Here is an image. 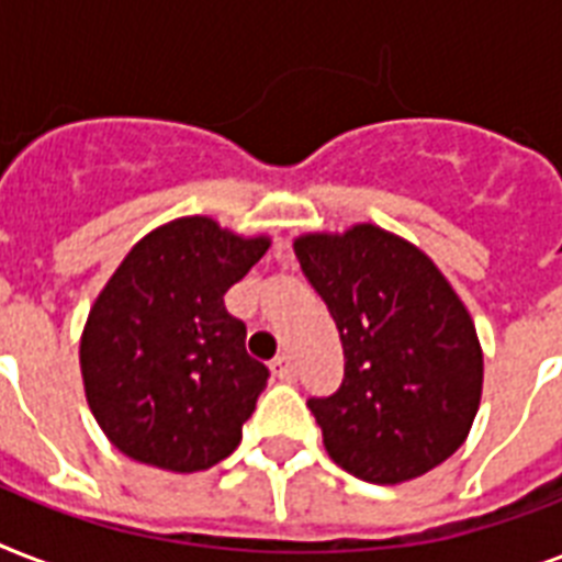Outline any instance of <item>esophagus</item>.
<instances>
[{
    "label": "esophagus",
    "mask_w": 562,
    "mask_h": 562,
    "mask_svg": "<svg viewBox=\"0 0 562 562\" xmlns=\"http://www.w3.org/2000/svg\"><path fill=\"white\" fill-rule=\"evenodd\" d=\"M271 370L277 379H285V382H291L294 375H297V368H294V361H291L289 352H282V356H277V359L271 361Z\"/></svg>",
    "instance_id": "1"
}]
</instances>
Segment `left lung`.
<instances>
[{"mask_svg":"<svg viewBox=\"0 0 562 562\" xmlns=\"http://www.w3.org/2000/svg\"><path fill=\"white\" fill-rule=\"evenodd\" d=\"M294 254L344 347L338 391L308 400L329 458L370 484L435 470L467 440L481 402L470 312L423 250L373 224L303 236Z\"/></svg>","mask_w":562,"mask_h":562,"instance_id":"1","label":"left lung"}]
</instances>
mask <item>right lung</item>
I'll use <instances>...</instances> for the list:
<instances>
[{"mask_svg":"<svg viewBox=\"0 0 562 562\" xmlns=\"http://www.w3.org/2000/svg\"><path fill=\"white\" fill-rule=\"evenodd\" d=\"M268 245L192 215L148 233L110 277L83 326L81 375L119 452L201 472L236 449L271 373L247 356L224 294Z\"/></svg>","mask_w":562,"mask_h":562,"instance_id":"1","label":"right lung"}]
</instances>
